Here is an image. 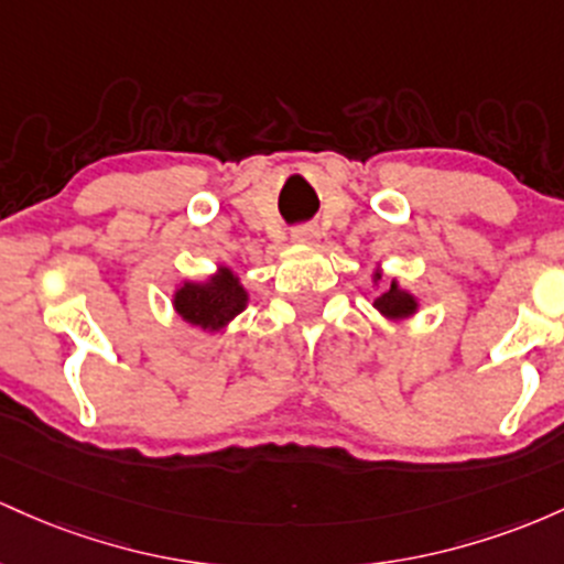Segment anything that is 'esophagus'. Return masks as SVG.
<instances>
[{"label":"esophagus","mask_w":564,"mask_h":564,"mask_svg":"<svg viewBox=\"0 0 564 564\" xmlns=\"http://www.w3.org/2000/svg\"><path fill=\"white\" fill-rule=\"evenodd\" d=\"M319 239V229L316 226H299V229H293V242H301V245H312Z\"/></svg>","instance_id":"esophagus-1"}]
</instances>
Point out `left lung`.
<instances>
[{"label": "left lung", "instance_id": "1", "mask_svg": "<svg viewBox=\"0 0 564 564\" xmlns=\"http://www.w3.org/2000/svg\"><path fill=\"white\" fill-rule=\"evenodd\" d=\"M372 282H381V271H376L372 274ZM372 306L381 312L386 319L391 322H400V319H408V316H413L419 312V301H415V295H410L408 290H402L397 280H391L389 288L383 290L381 295H378L376 301H372Z\"/></svg>", "mask_w": 564, "mask_h": 564}]
</instances>
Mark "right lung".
<instances>
[{"instance_id": "1", "label": "right lung", "mask_w": 564, "mask_h": 564, "mask_svg": "<svg viewBox=\"0 0 564 564\" xmlns=\"http://www.w3.org/2000/svg\"><path fill=\"white\" fill-rule=\"evenodd\" d=\"M173 306L188 325L218 333L239 312H245L248 290L239 284V276L234 274L229 265H220L205 282H183L175 290Z\"/></svg>"}]
</instances>
